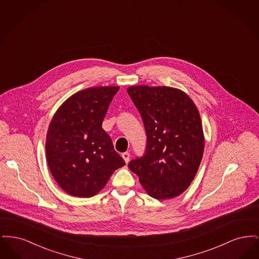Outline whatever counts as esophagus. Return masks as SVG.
Returning <instances> with one entry per match:
<instances>
[{
    "label": "esophagus",
    "instance_id": "34e87169",
    "mask_svg": "<svg viewBox=\"0 0 259 259\" xmlns=\"http://www.w3.org/2000/svg\"><path fill=\"white\" fill-rule=\"evenodd\" d=\"M122 157H123L124 161L126 163H128L130 160V153L129 152H124V153H122Z\"/></svg>",
    "mask_w": 259,
    "mask_h": 259
}]
</instances>
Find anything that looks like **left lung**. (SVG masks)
Returning <instances> with one entry per match:
<instances>
[{
	"label": "left lung",
	"mask_w": 259,
	"mask_h": 259,
	"mask_svg": "<svg viewBox=\"0 0 259 259\" xmlns=\"http://www.w3.org/2000/svg\"><path fill=\"white\" fill-rule=\"evenodd\" d=\"M147 133L145 154L128 164L148 195H181L194 180L204 152L200 114L184 91L172 87H129Z\"/></svg>",
	"instance_id": "1"
}]
</instances>
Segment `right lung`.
Here are the masks:
<instances>
[{
    "mask_svg": "<svg viewBox=\"0 0 259 259\" xmlns=\"http://www.w3.org/2000/svg\"><path fill=\"white\" fill-rule=\"evenodd\" d=\"M118 87L87 88L66 100L49 127L46 151L50 172L68 194L92 197L125 165L102 128Z\"/></svg>",
    "mask_w": 259,
    "mask_h": 259,
    "instance_id": "1",
    "label": "right lung"
}]
</instances>
